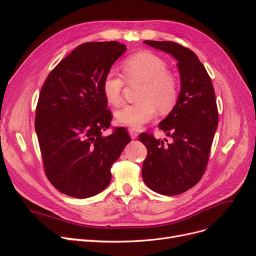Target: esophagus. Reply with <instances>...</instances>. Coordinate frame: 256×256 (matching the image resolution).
Segmentation results:
<instances>
[{"instance_id":"34e87169","label":"esophagus","mask_w":256,"mask_h":256,"mask_svg":"<svg viewBox=\"0 0 256 256\" xmlns=\"http://www.w3.org/2000/svg\"><path fill=\"white\" fill-rule=\"evenodd\" d=\"M128 132H129L131 138H138V132H136V131L134 129L129 128V129H128Z\"/></svg>"}]
</instances>
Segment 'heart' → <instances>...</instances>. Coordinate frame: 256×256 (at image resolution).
<instances>
[{
  "instance_id": "obj_1",
  "label": "heart",
  "mask_w": 256,
  "mask_h": 256,
  "mask_svg": "<svg viewBox=\"0 0 256 256\" xmlns=\"http://www.w3.org/2000/svg\"><path fill=\"white\" fill-rule=\"evenodd\" d=\"M124 74L128 83H143L138 94L140 102L128 104L116 111L118 122L138 129L156 118L157 110L166 114L173 110L178 98V84L175 76L168 72V63L152 52H138L122 63ZM125 81L111 70L102 81V92L113 106L122 102Z\"/></svg>"
}]
</instances>
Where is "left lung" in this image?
Returning a JSON list of instances; mask_svg holds the SVG:
<instances>
[{
    "label": "left lung",
    "mask_w": 256,
    "mask_h": 256,
    "mask_svg": "<svg viewBox=\"0 0 256 256\" xmlns=\"http://www.w3.org/2000/svg\"><path fill=\"white\" fill-rule=\"evenodd\" d=\"M177 60L180 92L173 110L159 124L170 142L147 132L138 136L147 148L142 177L148 188L177 196L202 178L218 126V108L210 76L196 54L174 42L144 40Z\"/></svg>",
    "instance_id": "obj_1"
}]
</instances>
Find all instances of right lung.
<instances>
[{"label": "right lung", "instance_id": "1", "mask_svg": "<svg viewBox=\"0 0 256 256\" xmlns=\"http://www.w3.org/2000/svg\"><path fill=\"white\" fill-rule=\"evenodd\" d=\"M126 50L118 42L82 44L42 85L35 130L46 175L66 196L88 198L104 190L112 164L131 141L124 127L102 134L112 120L102 81Z\"/></svg>", "mask_w": 256, "mask_h": 256}]
</instances>
